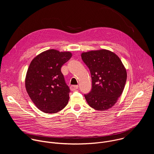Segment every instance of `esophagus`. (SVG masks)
I'll return each mask as SVG.
<instances>
[{
    "label": "esophagus",
    "mask_w": 154,
    "mask_h": 154,
    "mask_svg": "<svg viewBox=\"0 0 154 154\" xmlns=\"http://www.w3.org/2000/svg\"><path fill=\"white\" fill-rule=\"evenodd\" d=\"M78 88H79L78 85H71L70 89L71 91H75L77 89H78Z\"/></svg>",
    "instance_id": "obj_1"
}]
</instances>
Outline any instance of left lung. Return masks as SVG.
Instances as JSON below:
<instances>
[{"label":"left lung","mask_w":154,"mask_h":154,"mask_svg":"<svg viewBox=\"0 0 154 154\" xmlns=\"http://www.w3.org/2000/svg\"><path fill=\"white\" fill-rule=\"evenodd\" d=\"M82 59L89 68L92 88L84 96L93 108L105 111L112 108L124 90L127 72L119 58L105 49L82 54Z\"/></svg>","instance_id":"obj_1"}]
</instances>
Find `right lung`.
Wrapping results in <instances>:
<instances>
[{
  "mask_svg": "<svg viewBox=\"0 0 154 154\" xmlns=\"http://www.w3.org/2000/svg\"><path fill=\"white\" fill-rule=\"evenodd\" d=\"M71 57L69 52L50 49L39 54L30 63L26 88L31 100L41 111L55 113L68 104L70 89L61 68Z\"/></svg>",
  "mask_w": 154,
  "mask_h": 154,
  "instance_id": "1",
  "label": "right lung"
}]
</instances>
